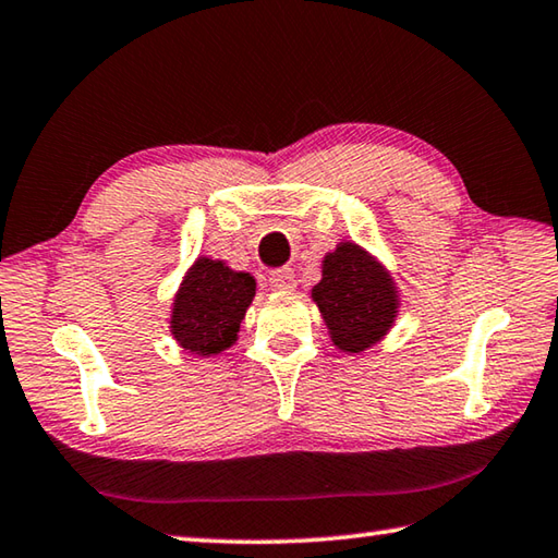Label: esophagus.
I'll return each mask as SVG.
<instances>
[{
	"label": "esophagus",
	"mask_w": 558,
	"mask_h": 558,
	"mask_svg": "<svg viewBox=\"0 0 558 558\" xmlns=\"http://www.w3.org/2000/svg\"><path fill=\"white\" fill-rule=\"evenodd\" d=\"M268 282H270L272 290H282V292H286V290H295L298 278H295V272H292L290 268H280V270H272V272H270Z\"/></svg>",
	"instance_id": "1"
}]
</instances>
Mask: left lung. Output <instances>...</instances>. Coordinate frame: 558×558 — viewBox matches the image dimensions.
Instances as JSON below:
<instances>
[{"instance_id": "1", "label": "left lung", "mask_w": 558, "mask_h": 558, "mask_svg": "<svg viewBox=\"0 0 558 558\" xmlns=\"http://www.w3.org/2000/svg\"><path fill=\"white\" fill-rule=\"evenodd\" d=\"M313 300L332 344L347 354L379 344L401 307L391 272L354 241H339L323 258V280L313 288Z\"/></svg>"}]
</instances>
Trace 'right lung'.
Returning a JSON list of instances; mask_svg holds the SVG:
<instances>
[{
	"label": "right lung",
	"instance_id": "1",
	"mask_svg": "<svg viewBox=\"0 0 558 558\" xmlns=\"http://www.w3.org/2000/svg\"><path fill=\"white\" fill-rule=\"evenodd\" d=\"M256 298V278L226 260L199 256L184 272L172 300L169 332L189 354L219 356L235 344L245 310Z\"/></svg>",
	"mask_w": 558,
	"mask_h": 558
}]
</instances>
